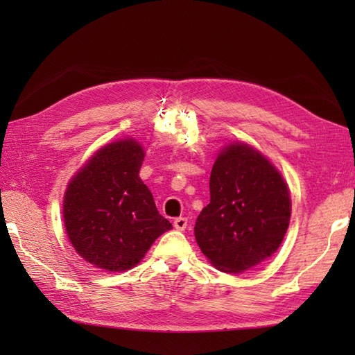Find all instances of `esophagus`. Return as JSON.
<instances>
[{"mask_svg":"<svg viewBox=\"0 0 355 355\" xmlns=\"http://www.w3.org/2000/svg\"><path fill=\"white\" fill-rule=\"evenodd\" d=\"M186 225H187V218H184V216H180L173 220V227H175L177 230H184Z\"/></svg>","mask_w":355,"mask_h":355,"instance_id":"34e87169","label":"esophagus"}]
</instances>
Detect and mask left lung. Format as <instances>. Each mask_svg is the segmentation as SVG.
<instances>
[{"mask_svg": "<svg viewBox=\"0 0 355 355\" xmlns=\"http://www.w3.org/2000/svg\"><path fill=\"white\" fill-rule=\"evenodd\" d=\"M210 202L195 223V239L221 271L241 273L273 254L288 229L290 192L277 169L245 143L218 155Z\"/></svg>", "mask_w": 355, "mask_h": 355, "instance_id": "obj_1", "label": "left lung"}]
</instances>
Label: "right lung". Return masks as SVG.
<instances>
[{
  "label": "right lung",
  "instance_id": "obj_1",
  "mask_svg": "<svg viewBox=\"0 0 355 355\" xmlns=\"http://www.w3.org/2000/svg\"><path fill=\"white\" fill-rule=\"evenodd\" d=\"M143 157L132 139L103 146L65 192L67 233L76 252L97 268H132L154 241L172 229L139 177Z\"/></svg>",
  "mask_w": 355,
  "mask_h": 355
}]
</instances>
